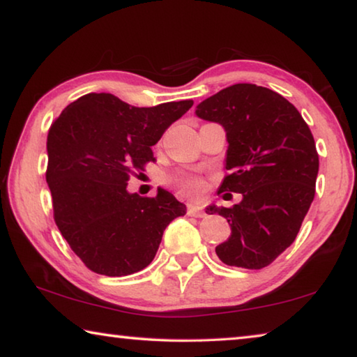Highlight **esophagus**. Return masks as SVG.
<instances>
[{
    "instance_id": "esophagus-1",
    "label": "esophagus",
    "mask_w": 357,
    "mask_h": 357,
    "mask_svg": "<svg viewBox=\"0 0 357 357\" xmlns=\"http://www.w3.org/2000/svg\"><path fill=\"white\" fill-rule=\"evenodd\" d=\"M187 215L190 217H204V211L195 204H187Z\"/></svg>"
}]
</instances>
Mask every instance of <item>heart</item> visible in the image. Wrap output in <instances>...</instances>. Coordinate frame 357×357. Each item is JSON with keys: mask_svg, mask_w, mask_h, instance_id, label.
Wrapping results in <instances>:
<instances>
[{"mask_svg": "<svg viewBox=\"0 0 357 357\" xmlns=\"http://www.w3.org/2000/svg\"><path fill=\"white\" fill-rule=\"evenodd\" d=\"M172 181L185 193V195L189 197H198L203 192V181L197 176H190V174H178V176H174Z\"/></svg>", "mask_w": 357, "mask_h": 357, "instance_id": "obj_1", "label": "heart"}]
</instances>
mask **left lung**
I'll list each match as a JSON object with an SVG mask.
<instances>
[{
	"label": "left lung",
	"mask_w": 357,
	"mask_h": 357,
	"mask_svg": "<svg viewBox=\"0 0 357 357\" xmlns=\"http://www.w3.org/2000/svg\"><path fill=\"white\" fill-rule=\"evenodd\" d=\"M197 116L227 132L228 174L219 195L243 193L231 208H206L231 228L217 257L236 268H266L293 244L315 197L319 160L309 126L283 96L252 83L211 96Z\"/></svg>",
	"instance_id": "1"
}]
</instances>
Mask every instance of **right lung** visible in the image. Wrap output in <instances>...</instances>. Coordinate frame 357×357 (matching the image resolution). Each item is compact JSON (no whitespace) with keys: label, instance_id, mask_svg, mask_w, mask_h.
<instances>
[{"label":"right lung","instance_id":"obj_1","mask_svg":"<svg viewBox=\"0 0 357 357\" xmlns=\"http://www.w3.org/2000/svg\"><path fill=\"white\" fill-rule=\"evenodd\" d=\"M192 100L138 108L108 93L82 96L53 121L47 183L53 217L70 249L96 274L138 273L155 257L168 223L185 214L170 192L129 193L130 176L154 162L153 146Z\"/></svg>","mask_w":357,"mask_h":357}]
</instances>
